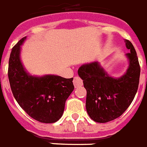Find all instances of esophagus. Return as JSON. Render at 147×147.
Instances as JSON below:
<instances>
[{"instance_id":"obj_1","label":"esophagus","mask_w":147,"mask_h":147,"mask_svg":"<svg viewBox=\"0 0 147 147\" xmlns=\"http://www.w3.org/2000/svg\"><path fill=\"white\" fill-rule=\"evenodd\" d=\"M73 82H74V84L75 88H78V87H81L83 85V81H82L78 76H76V77L74 78V81H73Z\"/></svg>"}]
</instances>
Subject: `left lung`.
Here are the masks:
<instances>
[{"label": "left lung", "instance_id": "left-lung-1", "mask_svg": "<svg viewBox=\"0 0 147 147\" xmlns=\"http://www.w3.org/2000/svg\"><path fill=\"white\" fill-rule=\"evenodd\" d=\"M128 66L119 78L110 76L98 61L84 63L78 74L86 88V110L94 121L107 123L117 118L133 101L140 82V67L132 44L125 40Z\"/></svg>", "mask_w": 147, "mask_h": 147}]
</instances>
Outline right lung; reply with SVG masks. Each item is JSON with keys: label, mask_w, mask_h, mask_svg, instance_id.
Segmentation results:
<instances>
[{"label": "right lung", "mask_w": 147, "mask_h": 147, "mask_svg": "<svg viewBox=\"0 0 147 147\" xmlns=\"http://www.w3.org/2000/svg\"><path fill=\"white\" fill-rule=\"evenodd\" d=\"M23 37L11 49L8 79L17 102L26 113L41 123H54L63 116L66 100L74 89V78L53 74L31 75L21 60Z\"/></svg>", "instance_id": "1"}]
</instances>
